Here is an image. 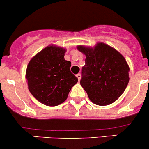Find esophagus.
<instances>
[{
    "label": "esophagus",
    "instance_id": "34e87169",
    "mask_svg": "<svg viewBox=\"0 0 149 149\" xmlns=\"http://www.w3.org/2000/svg\"><path fill=\"white\" fill-rule=\"evenodd\" d=\"M76 77L78 78V79H79V81H80L81 78V75L80 73H78V74L76 75Z\"/></svg>",
    "mask_w": 149,
    "mask_h": 149
}]
</instances>
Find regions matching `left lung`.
Masks as SVG:
<instances>
[{
    "label": "left lung",
    "instance_id": "8db88e82",
    "mask_svg": "<svg viewBox=\"0 0 149 149\" xmlns=\"http://www.w3.org/2000/svg\"><path fill=\"white\" fill-rule=\"evenodd\" d=\"M77 49L86 55L80 84L89 100L98 105L113 103L125 92L130 80L125 57L104 43L94 48L78 46Z\"/></svg>",
    "mask_w": 149,
    "mask_h": 149
}]
</instances>
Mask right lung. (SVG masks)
Instances as JSON below:
<instances>
[{"instance_id": "add662e5", "label": "right lung", "mask_w": 149, "mask_h": 149, "mask_svg": "<svg viewBox=\"0 0 149 149\" xmlns=\"http://www.w3.org/2000/svg\"><path fill=\"white\" fill-rule=\"evenodd\" d=\"M66 50L48 46L30 60L26 70L28 89L36 100L49 106L63 103L78 79L65 60Z\"/></svg>"}]
</instances>
